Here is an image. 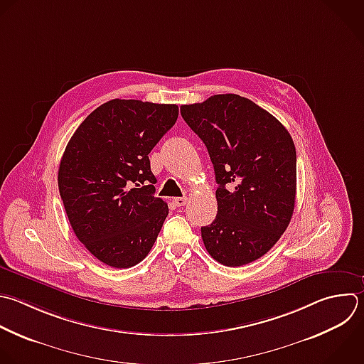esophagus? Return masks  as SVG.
<instances>
[{"label":"esophagus","mask_w":364,"mask_h":364,"mask_svg":"<svg viewBox=\"0 0 364 364\" xmlns=\"http://www.w3.org/2000/svg\"><path fill=\"white\" fill-rule=\"evenodd\" d=\"M186 202H188V198H185V196H182V198H173V205L178 206V208L185 206Z\"/></svg>","instance_id":"1"}]
</instances>
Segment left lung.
Listing matches in <instances>:
<instances>
[{
    "label": "left lung",
    "mask_w": 364,
    "mask_h": 364,
    "mask_svg": "<svg viewBox=\"0 0 364 364\" xmlns=\"http://www.w3.org/2000/svg\"><path fill=\"white\" fill-rule=\"evenodd\" d=\"M215 169L218 215L200 228L209 255L243 266L280 239L294 210L296 149L287 129L267 111L236 94L182 105Z\"/></svg>",
    "instance_id": "obj_1"
}]
</instances>
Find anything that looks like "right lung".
Here are the masks:
<instances>
[{"label":"right lung","instance_id":"add662e5","mask_svg":"<svg viewBox=\"0 0 364 364\" xmlns=\"http://www.w3.org/2000/svg\"><path fill=\"white\" fill-rule=\"evenodd\" d=\"M179 108L112 100L71 136L58 188L74 233L102 263L127 269L144 260L168 216L156 198L149 152L175 125Z\"/></svg>","mask_w":364,"mask_h":364}]
</instances>
